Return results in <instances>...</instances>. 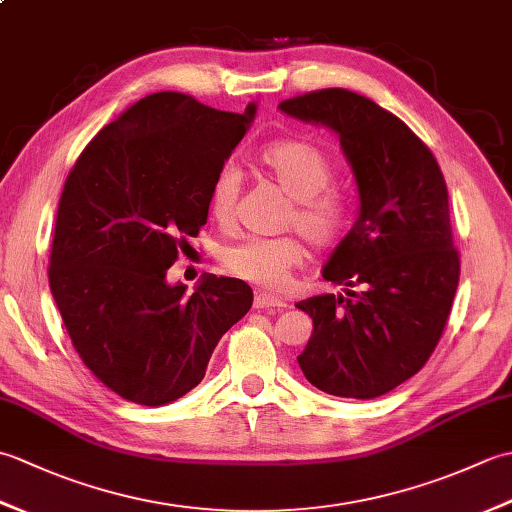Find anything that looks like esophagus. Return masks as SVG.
Returning a JSON list of instances; mask_svg holds the SVG:
<instances>
[{"instance_id":"esophagus-1","label":"esophagus","mask_w":512,"mask_h":512,"mask_svg":"<svg viewBox=\"0 0 512 512\" xmlns=\"http://www.w3.org/2000/svg\"><path fill=\"white\" fill-rule=\"evenodd\" d=\"M255 308L257 310H284L288 303L275 295H266V292H255Z\"/></svg>"}]
</instances>
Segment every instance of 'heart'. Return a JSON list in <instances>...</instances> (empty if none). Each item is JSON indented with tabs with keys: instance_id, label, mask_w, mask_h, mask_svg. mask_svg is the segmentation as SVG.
Listing matches in <instances>:
<instances>
[{
	"instance_id": "1",
	"label": "heart",
	"mask_w": 512,
	"mask_h": 512,
	"mask_svg": "<svg viewBox=\"0 0 512 512\" xmlns=\"http://www.w3.org/2000/svg\"><path fill=\"white\" fill-rule=\"evenodd\" d=\"M259 165L284 189L295 206L288 224H295L312 246L328 248L339 242L347 224V202L330 187L334 167L325 151L310 140H277L259 151ZM242 176L235 165H224L211 187V213L217 222H231ZM306 250L297 237H246L224 250V266L239 279L264 288L286 284Z\"/></svg>"
}]
</instances>
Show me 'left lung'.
Segmentation results:
<instances>
[{"label": "left lung", "mask_w": 512, "mask_h": 512, "mask_svg": "<svg viewBox=\"0 0 512 512\" xmlns=\"http://www.w3.org/2000/svg\"><path fill=\"white\" fill-rule=\"evenodd\" d=\"M279 110L339 136L361 200L323 268L345 295L297 303L314 323L299 367L325 394L383 396L429 361L458 290L447 182L431 149L367 96L328 88Z\"/></svg>", "instance_id": "obj_1"}]
</instances>
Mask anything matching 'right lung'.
Returning a JSON list of instances; mask_svg holds the SVG:
<instances>
[{
  "label": "right lung",
  "mask_w": 512,
  "mask_h": 512,
  "mask_svg": "<svg viewBox=\"0 0 512 512\" xmlns=\"http://www.w3.org/2000/svg\"><path fill=\"white\" fill-rule=\"evenodd\" d=\"M180 92L149 94L105 125L59 200L50 290L74 350L114 394L160 407L200 383L217 341L253 306L242 279L167 270L206 224L211 187L255 118Z\"/></svg>",
  "instance_id": "add662e5"
}]
</instances>
